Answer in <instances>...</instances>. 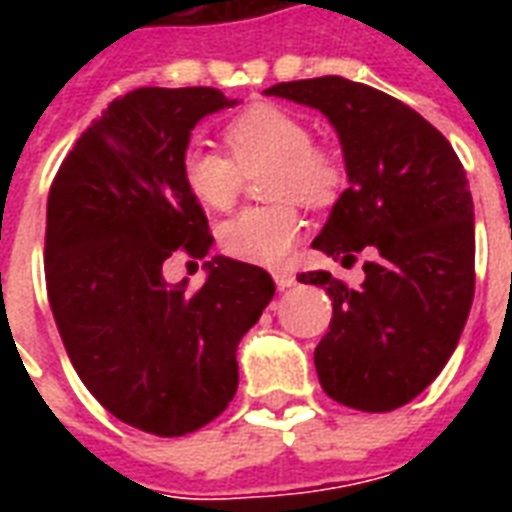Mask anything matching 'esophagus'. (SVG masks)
<instances>
[{
  "mask_svg": "<svg viewBox=\"0 0 512 512\" xmlns=\"http://www.w3.org/2000/svg\"><path fill=\"white\" fill-rule=\"evenodd\" d=\"M273 281L279 289H289L297 284V276L289 268H279V271H273Z\"/></svg>",
  "mask_w": 512,
  "mask_h": 512,
  "instance_id": "1",
  "label": "esophagus"
}]
</instances>
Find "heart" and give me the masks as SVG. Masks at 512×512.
Here are the masks:
<instances>
[{"label": "heart", "mask_w": 512, "mask_h": 512, "mask_svg": "<svg viewBox=\"0 0 512 512\" xmlns=\"http://www.w3.org/2000/svg\"><path fill=\"white\" fill-rule=\"evenodd\" d=\"M308 124L287 108L257 103L225 124V156L204 146L185 148L180 175L207 209H228L239 199L244 175L268 167L263 191L273 204L241 209L220 228L231 257L252 265H281L303 231L297 201L311 209L335 204L345 188V167L329 148L311 143Z\"/></svg>", "instance_id": "1"}]
</instances>
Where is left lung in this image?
<instances>
[{"instance_id":"obj_1","label":"left lung","mask_w":512,"mask_h":512,"mask_svg":"<svg viewBox=\"0 0 512 512\" xmlns=\"http://www.w3.org/2000/svg\"><path fill=\"white\" fill-rule=\"evenodd\" d=\"M265 95L319 108L340 138L348 188L313 247L353 263L350 289L327 271L300 273L332 297L313 353L324 393L361 412H393L436 380L460 342L476 289L473 196L449 140L414 108L342 76L281 82Z\"/></svg>"}]
</instances>
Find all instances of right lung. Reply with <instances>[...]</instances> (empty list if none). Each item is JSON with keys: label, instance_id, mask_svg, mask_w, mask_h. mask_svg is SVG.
<instances>
[{"label": "right lung", "instance_id": "obj_1", "mask_svg": "<svg viewBox=\"0 0 512 512\" xmlns=\"http://www.w3.org/2000/svg\"><path fill=\"white\" fill-rule=\"evenodd\" d=\"M231 106L215 87L127 92L76 140L47 199L44 276L68 358L108 412L154 436L193 433L231 404L239 340L276 292L263 268L220 255L199 289L162 273L175 252L212 247L180 159L193 127Z\"/></svg>", "mask_w": 512, "mask_h": 512}]
</instances>
